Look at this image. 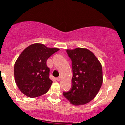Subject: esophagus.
I'll list each match as a JSON object with an SVG mask.
<instances>
[{"instance_id": "1", "label": "esophagus", "mask_w": 125, "mask_h": 125, "mask_svg": "<svg viewBox=\"0 0 125 125\" xmlns=\"http://www.w3.org/2000/svg\"><path fill=\"white\" fill-rule=\"evenodd\" d=\"M57 81H59V80H60V79H61V77H57Z\"/></svg>"}]
</instances>
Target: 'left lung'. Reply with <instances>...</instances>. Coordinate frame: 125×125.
I'll return each instance as SVG.
<instances>
[{"label": "left lung", "instance_id": "8db88e82", "mask_svg": "<svg viewBox=\"0 0 125 125\" xmlns=\"http://www.w3.org/2000/svg\"><path fill=\"white\" fill-rule=\"evenodd\" d=\"M71 59L73 76L72 87L63 95L71 104L83 105L91 101L99 93L103 83L102 65L93 52L87 48L66 50Z\"/></svg>", "mask_w": 125, "mask_h": 125}]
</instances>
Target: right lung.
<instances>
[{"label": "right lung", "mask_w": 125, "mask_h": 125, "mask_svg": "<svg viewBox=\"0 0 125 125\" xmlns=\"http://www.w3.org/2000/svg\"><path fill=\"white\" fill-rule=\"evenodd\" d=\"M59 50L34 43L22 51L15 62L14 74L16 85L23 94L34 98L47 93L52 81L49 77L46 61Z\"/></svg>", "instance_id": "add662e5"}]
</instances>
